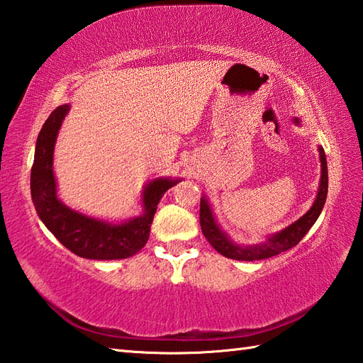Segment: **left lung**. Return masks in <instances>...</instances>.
<instances>
[{"mask_svg": "<svg viewBox=\"0 0 363 363\" xmlns=\"http://www.w3.org/2000/svg\"><path fill=\"white\" fill-rule=\"evenodd\" d=\"M294 123L300 125V119L294 118ZM318 157H320V183L315 200H313L312 206L308 209V213L303 214L300 219L294 223L287 225L286 228L281 231L272 233V235L265 236L262 242L257 244H238L233 240L228 233L222 230L220 223L217 222L216 214L213 211V206L209 203L208 197L203 194L200 199V227H202L203 235L209 244L213 245L216 252H219L225 257L236 261H259L267 259V257L277 256L283 252H287L292 247H295L300 240L308 235V231L312 228V225L317 222L318 216L321 214L326 203L328 196V163L325 150L318 146Z\"/></svg>", "mask_w": 363, "mask_h": 363, "instance_id": "8db88e82", "label": "left lung"}]
</instances>
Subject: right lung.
Returning <instances> with one entry per match:
<instances>
[{"label": "right lung", "instance_id": "right-lung-1", "mask_svg": "<svg viewBox=\"0 0 363 363\" xmlns=\"http://www.w3.org/2000/svg\"><path fill=\"white\" fill-rule=\"evenodd\" d=\"M69 107V104H63L55 108L38 133L30 171L32 202L40 220L69 252L86 259H125L146 245L161 197L182 179L158 177L149 180L141 191L143 213L121 222L99 219L69 208L59 197L54 174L55 141Z\"/></svg>", "mask_w": 363, "mask_h": 363}]
</instances>
